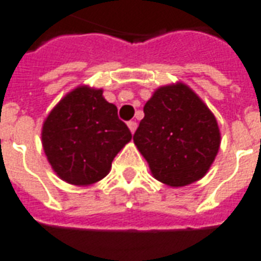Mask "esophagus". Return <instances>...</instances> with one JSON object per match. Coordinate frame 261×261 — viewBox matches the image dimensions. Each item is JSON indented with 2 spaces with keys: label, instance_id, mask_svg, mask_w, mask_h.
Here are the masks:
<instances>
[{
  "label": "esophagus",
  "instance_id": "obj_1",
  "mask_svg": "<svg viewBox=\"0 0 261 261\" xmlns=\"http://www.w3.org/2000/svg\"><path fill=\"white\" fill-rule=\"evenodd\" d=\"M127 126H128V128H130L131 134H134L135 130H137V122H128L127 123Z\"/></svg>",
  "mask_w": 261,
  "mask_h": 261
}]
</instances>
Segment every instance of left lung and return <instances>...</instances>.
<instances>
[{
	"instance_id": "obj_1",
	"label": "left lung",
	"mask_w": 261,
	"mask_h": 261,
	"mask_svg": "<svg viewBox=\"0 0 261 261\" xmlns=\"http://www.w3.org/2000/svg\"><path fill=\"white\" fill-rule=\"evenodd\" d=\"M143 112L134 143L153 177L169 187L200 180L221 145L217 119L202 98L186 84H171L154 90Z\"/></svg>"
}]
</instances>
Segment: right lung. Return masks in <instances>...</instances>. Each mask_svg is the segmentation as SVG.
Instances as JSON below:
<instances>
[{"mask_svg":"<svg viewBox=\"0 0 261 261\" xmlns=\"http://www.w3.org/2000/svg\"><path fill=\"white\" fill-rule=\"evenodd\" d=\"M131 141L128 127L102 89L81 85L65 96L43 123V150L63 181L90 186L110 173L115 155Z\"/></svg>","mask_w":261,"mask_h":261,"instance_id":"obj_1","label":"right lung"}]
</instances>
